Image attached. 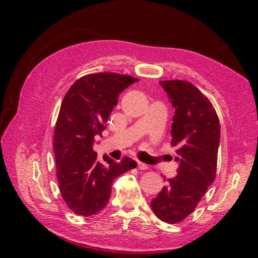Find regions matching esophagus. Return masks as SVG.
<instances>
[{"label": "esophagus", "mask_w": 258, "mask_h": 258, "mask_svg": "<svg viewBox=\"0 0 258 258\" xmlns=\"http://www.w3.org/2000/svg\"><path fill=\"white\" fill-rule=\"evenodd\" d=\"M138 167L139 169H143V171H145V169H148V165L145 163H141V161H138Z\"/></svg>", "instance_id": "esophagus-1"}]
</instances>
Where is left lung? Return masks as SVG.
Listing matches in <instances>:
<instances>
[{
    "label": "left lung",
    "mask_w": 258,
    "mask_h": 258,
    "mask_svg": "<svg viewBox=\"0 0 258 258\" xmlns=\"http://www.w3.org/2000/svg\"><path fill=\"white\" fill-rule=\"evenodd\" d=\"M159 84L175 108L171 134L178 167L177 175L168 178L150 205L159 220L175 224L195 211L215 180L220 121L209 100L191 83L176 80Z\"/></svg>",
    "instance_id": "left-lung-1"
}]
</instances>
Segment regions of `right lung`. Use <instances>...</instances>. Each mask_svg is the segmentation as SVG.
<instances>
[{"instance_id": "add662e5", "label": "right lung", "mask_w": 258, "mask_h": 258, "mask_svg": "<svg viewBox=\"0 0 258 258\" xmlns=\"http://www.w3.org/2000/svg\"><path fill=\"white\" fill-rule=\"evenodd\" d=\"M135 82L120 74H91L74 83L62 100L53 139L56 176L64 203L77 215L102 211L113 180L137 167L128 157L116 163L103 156L107 164H101L93 150L95 137L106 128L119 93Z\"/></svg>"}]
</instances>
